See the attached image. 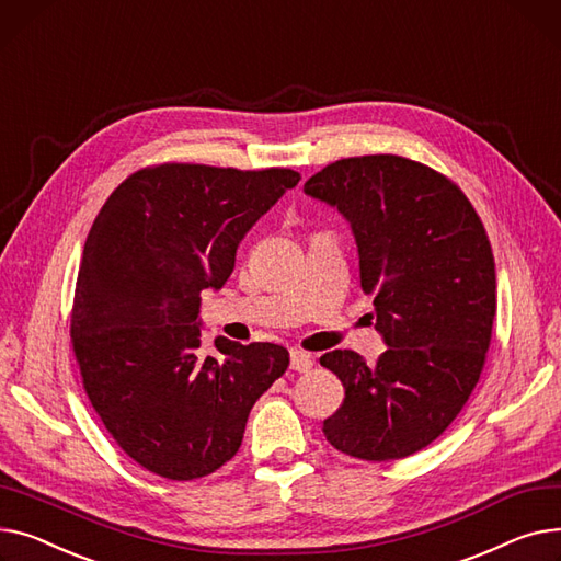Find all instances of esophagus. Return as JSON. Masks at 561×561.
<instances>
[{"label":"esophagus","instance_id":"34e87169","mask_svg":"<svg viewBox=\"0 0 561 561\" xmlns=\"http://www.w3.org/2000/svg\"><path fill=\"white\" fill-rule=\"evenodd\" d=\"M312 365H314V359H312L310 353H304V351H291V353H289V367H291L294 371L308 374V371L312 369Z\"/></svg>","mask_w":561,"mask_h":561}]
</instances>
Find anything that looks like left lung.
I'll use <instances>...</instances> for the list:
<instances>
[{"label": "left lung", "instance_id": "obj_1", "mask_svg": "<svg viewBox=\"0 0 561 561\" xmlns=\"http://www.w3.org/2000/svg\"><path fill=\"white\" fill-rule=\"evenodd\" d=\"M304 192L348 221L387 346L376 365L340 348L321 357L346 389L323 435L369 462L408 457L446 431L484 367L496 314L484 226L455 183L401 156L337 160Z\"/></svg>", "mask_w": 561, "mask_h": 561}]
</instances>
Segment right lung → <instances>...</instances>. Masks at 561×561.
<instances>
[{
  "label": "right lung",
  "mask_w": 561,
  "mask_h": 561,
  "mask_svg": "<svg viewBox=\"0 0 561 561\" xmlns=\"http://www.w3.org/2000/svg\"><path fill=\"white\" fill-rule=\"evenodd\" d=\"M301 176L160 164L128 176L99 210L77 278L72 344L88 399L147 471L194 480L242 444L253 403L287 348L215 337L202 348V291L221 289L249 228Z\"/></svg>",
  "instance_id": "obj_1"
}]
</instances>
